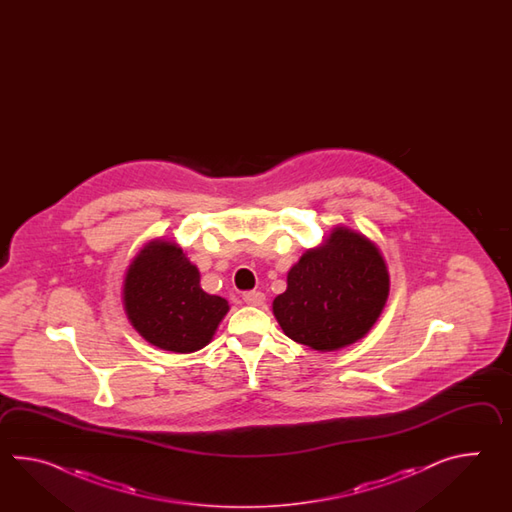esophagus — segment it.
<instances>
[{
  "label": "esophagus",
  "instance_id": "1",
  "mask_svg": "<svg viewBox=\"0 0 512 512\" xmlns=\"http://www.w3.org/2000/svg\"><path fill=\"white\" fill-rule=\"evenodd\" d=\"M243 302L247 305H254V307H260L265 304V294L260 291H249V293L243 294Z\"/></svg>",
  "mask_w": 512,
  "mask_h": 512
}]
</instances>
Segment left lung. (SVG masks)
Instances as JSON below:
<instances>
[{
  "label": "left lung",
  "mask_w": 512,
  "mask_h": 512,
  "mask_svg": "<svg viewBox=\"0 0 512 512\" xmlns=\"http://www.w3.org/2000/svg\"><path fill=\"white\" fill-rule=\"evenodd\" d=\"M390 294L381 249L362 232L337 225L287 272V289L272 313L287 337L318 353L366 337Z\"/></svg>",
  "instance_id": "1"
}]
</instances>
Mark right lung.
<instances>
[{
    "mask_svg": "<svg viewBox=\"0 0 512 512\" xmlns=\"http://www.w3.org/2000/svg\"><path fill=\"white\" fill-rule=\"evenodd\" d=\"M199 282V269L179 243L148 241L128 265L122 285V305L133 329L164 351L205 348L230 305L205 293Z\"/></svg>",
    "mask_w": 512,
    "mask_h": 512,
    "instance_id": "right-lung-1",
    "label": "right lung"
}]
</instances>
